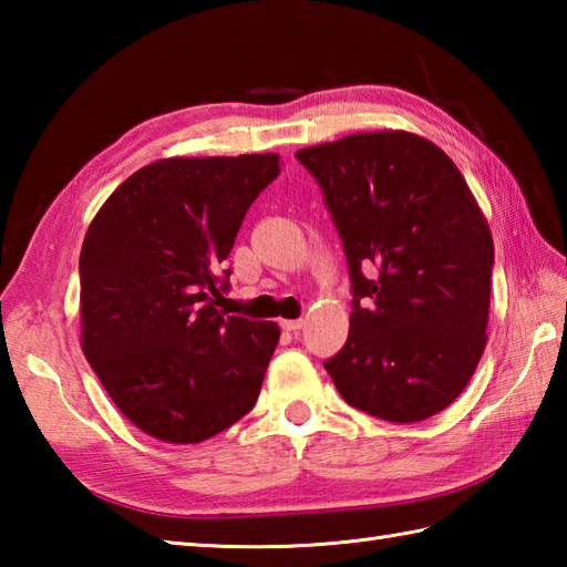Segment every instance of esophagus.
Listing matches in <instances>:
<instances>
[{"label": "esophagus", "instance_id": "1", "mask_svg": "<svg viewBox=\"0 0 567 567\" xmlns=\"http://www.w3.org/2000/svg\"><path fill=\"white\" fill-rule=\"evenodd\" d=\"M280 327H282L285 331H292V333H297L299 329L305 327V319H282V321H280Z\"/></svg>", "mask_w": 567, "mask_h": 567}]
</instances>
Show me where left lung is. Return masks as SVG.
Segmentation results:
<instances>
[{
    "mask_svg": "<svg viewBox=\"0 0 567 567\" xmlns=\"http://www.w3.org/2000/svg\"><path fill=\"white\" fill-rule=\"evenodd\" d=\"M297 158L323 189L353 280L348 341L323 363L336 390L394 424L439 414L487 346L495 244L465 177L436 143L394 128Z\"/></svg>",
    "mask_w": 567,
    "mask_h": 567,
    "instance_id": "obj_1",
    "label": "left lung"
}]
</instances>
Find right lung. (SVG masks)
<instances>
[{
  "mask_svg": "<svg viewBox=\"0 0 567 567\" xmlns=\"http://www.w3.org/2000/svg\"><path fill=\"white\" fill-rule=\"evenodd\" d=\"M277 175V153L163 158L126 177L87 228L82 353L118 412L153 439L202 443L258 400L280 327L216 307L221 262Z\"/></svg>",
  "mask_w": 567,
  "mask_h": 567,
  "instance_id": "add662e5",
  "label": "right lung"
}]
</instances>
